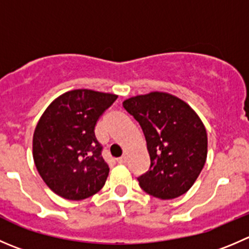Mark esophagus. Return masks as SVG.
Instances as JSON below:
<instances>
[{"instance_id": "esophagus-1", "label": "esophagus", "mask_w": 249, "mask_h": 249, "mask_svg": "<svg viewBox=\"0 0 249 249\" xmlns=\"http://www.w3.org/2000/svg\"><path fill=\"white\" fill-rule=\"evenodd\" d=\"M126 160H127L126 156H123V157H120V158L117 159V161L119 164H125V163H126Z\"/></svg>"}]
</instances>
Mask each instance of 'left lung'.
I'll return each mask as SVG.
<instances>
[{"mask_svg": "<svg viewBox=\"0 0 249 249\" xmlns=\"http://www.w3.org/2000/svg\"><path fill=\"white\" fill-rule=\"evenodd\" d=\"M143 131L151 159L137 178L144 192L160 199L186 194L207 159V131L187 103L165 92H151L123 102Z\"/></svg>", "mask_w": 249, "mask_h": 249, "instance_id": "obj_1", "label": "left lung"}]
</instances>
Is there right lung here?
I'll list each match as a JSON object with an SVG mask.
<instances>
[{"instance_id":"right-lung-1","label":"right lung","mask_w":249,"mask_h":249,"mask_svg":"<svg viewBox=\"0 0 249 249\" xmlns=\"http://www.w3.org/2000/svg\"><path fill=\"white\" fill-rule=\"evenodd\" d=\"M117 95L73 90L53 101L36 125L34 161L46 185L58 196L80 201L97 194L109 168L95 126Z\"/></svg>"}]
</instances>
